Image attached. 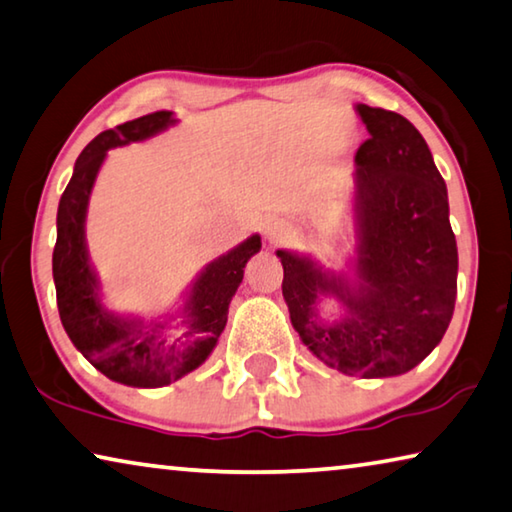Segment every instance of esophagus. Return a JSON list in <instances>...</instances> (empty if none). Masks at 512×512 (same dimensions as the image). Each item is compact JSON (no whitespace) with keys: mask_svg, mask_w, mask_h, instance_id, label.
<instances>
[{"mask_svg":"<svg viewBox=\"0 0 512 512\" xmlns=\"http://www.w3.org/2000/svg\"><path fill=\"white\" fill-rule=\"evenodd\" d=\"M264 239L275 246V243L285 241L289 234H291V227L287 221H282V218H269V221L264 223Z\"/></svg>","mask_w":512,"mask_h":512,"instance_id":"obj_1","label":"esophagus"}]
</instances>
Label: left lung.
<instances>
[{"instance_id": "left-lung-1", "label": "left lung", "mask_w": 512, "mask_h": 512, "mask_svg": "<svg viewBox=\"0 0 512 512\" xmlns=\"http://www.w3.org/2000/svg\"><path fill=\"white\" fill-rule=\"evenodd\" d=\"M369 139L355 154L353 278L310 255L278 250L291 326L328 367L362 378L415 369L442 342L458 291L449 196L424 136L394 111L358 104ZM345 307L323 324L315 305Z\"/></svg>"}]
</instances>
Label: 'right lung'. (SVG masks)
<instances>
[{
	"label": "right lung",
	"mask_w": 512,
	"mask_h": 512,
	"mask_svg": "<svg viewBox=\"0 0 512 512\" xmlns=\"http://www.w3.org/2000/svg\"><path fill=\"white\" fill-rule=\"evenodd\" d=\"M173 111H154L97 134L75 161L56 214L52 273L63 328L77 351L104 376L129 387H164L209 358L227 323V307L248 259L262 248L259 234L209 262L186 291L180 312L159 321L116 314L102 305L100 280L86 250L88 200L111 148L145 141L175 125ZM176 321L177 333L172 332Z\"/></svg>",
	"instance_id": "obj_1"
}]
</instances>
